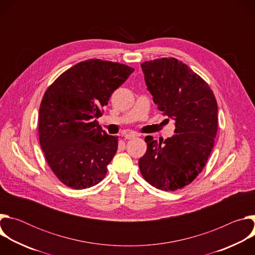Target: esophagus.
<instances>
[{
    "mask_svg": "<svg viewBox=\"0 0 255 255\" xmlns=\"http://www.w3.org/2000/svg\"><path fill=\"white\" fill-rule=\"evenodd\" d=\"M136 136H137V134L132 133V132H131V133L129 132V133H126V134L124 135V138L127 139V140H129V139H132V138H134V137H136Z\"/></svg>",
    "mask_w": 255,
    "mask_h": 255,
    "instance_id": "1",
    "label": "esophagus"
}]
</instances>
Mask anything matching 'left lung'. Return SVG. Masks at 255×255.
I'll use <instances>...</instances> for the list:
<instances>
[{"instance_id": "obj_1", "label": "left lung", "mask_w": 255, "mask_h": 255, "mask_svg": "<svg viewBox=\"0 0 255 255\" xmlns=\"http://www.w3.org/2000/svg\"><path fill=\"white\" fill-rule=\"evenodd\" d=\"M145 84L158 110L175 122V134L163 142L145 137L147 150L139 169L148 184L162 191L190 185L202 172L218 130L213 91L186 63L162 57L141 63Z\"/></svg>"}]
</instances>
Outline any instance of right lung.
I'll list each match as a JSON object with an SVG mask.
<instances>
[{"mask_svg":"<svg viewBox=\"0 0 255 255\" xmlns=\"http://www.w3.org/2000/svg\"><path fill=\"white\" fill-rule=\"evenodd\" d=\"M133 71L119 62L88 59L62 72L46 90L39 109V142L66 187L88 189L105 177L119 137L108 135L96 119Z\"/></svg>","mask_w":255,"mask_h":255,"instance_id":"obj_1","label":"right lung"}]
</instances>
